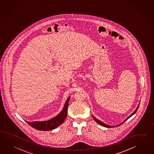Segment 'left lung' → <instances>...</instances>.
Segmentation results:
<instances>
[{
    "label": "left lung",
    "instance_id": "1",
    "mask_svg": "<svg viewBox=\"0 0 154 154\" xmlns=\"http://www.w3.org/2000/svg\"><path fill=\"white\" fill-rule=\"evenodd\" d=\"M139 105H140V103H139V105H138V106L137 107V108H136V109H135V111L134 112L132 113L131 115L130 116L128 117H127L125 120H124V121H123L121 124H120V125H117V126H109V125H107V124H105V123H103V122H102V121H101L100 120H98V119H97L94 116V115H92V117H93V118H94V120L96 122H97L98 124H100V125H101V126H103V127H105V128H115V127H117V126H120V125H121V124H123L124 123V122L125 121H126V120H128L130 117H131L132 116H133L134 114H135V113L136 112V111H137V109H139Z\"/></svg>",
    "mask_w": 154,
    "mask_h": 154
}]
</instances>
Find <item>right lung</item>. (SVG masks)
<instances>
[{
  "mask_svg": "<svg viewBox=\"0 0 154 154\" xmlns=\"http://www.w3.org/2000/svg\"><path fill=\"white\" fill-rule=\"evenodd\" d=\"M69 100L70 97L68 98L67 101H66V103L64 105L63 108L62 109V111L52 119L44 121H26V122L32 128L39 131H49L55 129L56 128L60 126V125L64 121L67 117L68 107Z\"/></svg>",
  "mask_w": 154,
  "mask_h": 154,
  "instance_id": "add662e5",
  "label": "right lung"
}]
</instances>
